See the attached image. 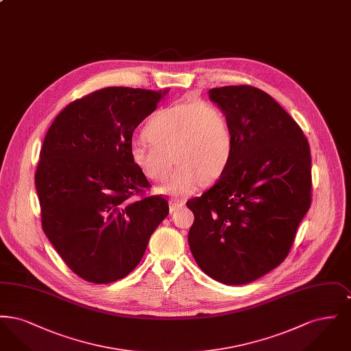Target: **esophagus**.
Returning a JSON list of instances; mask_svg holds the SVG:
<instances>
[{"label": "esophagus", "instance_id": "1", "mask_svg": "<svg viewBox=\"0 0 351 351\" xmlns=\"http://www.w3.org/2000/svg\"><path fill=\"white\" fill-rule=\"evenodd\" d=\"M169 212L171 213H173V212H176V210H179L180 208H183L184 205H185V201L184 200H171L169 202Z\"/></svg>", "mask_w": 351, "mask_h": 351}]
</instances>
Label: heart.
Segmentation results:
<instances>
[{
	"label": "heart",
	"instance_id": "obj_1",
	"mask_svg": "<svg viewBox=\"0 0 351 351\" xmlns=\"http://www.w3.org/2000/svg\"><path fill=\"white\" fill-rule=\"evenodd\" d=\"M150 143L134 145L132 160L152 182H163L158 193L186 196L201 183H213L229 163L233 132L226 113L213 102L189 100L156 112L143 129Z\"/></svg>",
	"mask_w": 351,
	"mask_h": 351
}]
</instances>
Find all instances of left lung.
Wrapping results in <instances>:
<instances>
[{
	"label": "left lung",
	"instance_id": "1",
	"mask_svg": "<svg viewBox=\"0 0 351 351\" xmlns=\"http://www.w3.org/2000/svg\"><path fill=\"white\" fill-rule=\"evenodd\" d=\"M229 118L233 150L216 184L186 201L199 267L228 285L256 280L287 258L311 206L312 159L299 125L250 85L209 90Z\"/></svg>",
	"mask_w": 351,
	"mask_h": 351
}]
</instances>
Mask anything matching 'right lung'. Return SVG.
<instances>
[{
  "mask_svg": "<svg viewBox=\"0 0 351 351\" xmlns=\"http://www.w3.org/2000/svg\"><path fill=\"white\" fill-rule=\"evenodd\" d=\"M167 92L104 88L67 105L45 136L35 172L42 228L86 282L129 275L167 217L165 197L135 200L150 183L132 160L134 130Z\"/></svg>",
  "mask_w": 351,
  "mask_h": 351,
  "instance_id": "right-lung-1",
  "label": "right lung"
}]
</instances>
